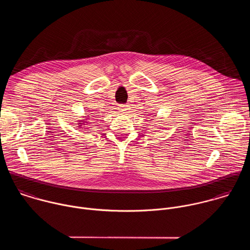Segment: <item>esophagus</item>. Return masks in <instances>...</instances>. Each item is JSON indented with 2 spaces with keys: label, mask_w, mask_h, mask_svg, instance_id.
Masks as SVG:
<instances>
[{
  "label": "esophagus",
  "mask_w": 250,
  "mask_h": 250,
  "mask_svg": "<svg viewBox=\"0 0 250 250\" xmlns=\"http://www.w3.org/2000/svg\"><path fill=\"white\" fill-rule=\"evenodd\" d=\"M118 109H119V111H121V113H128L129 112V109H130V107L128 105H119L118 106Z\"/></svg>",
  "instance_id": "1"
}]
</instances>
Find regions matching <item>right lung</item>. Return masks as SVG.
<instances>
[{
    "label": "right lung",
    "mask_w": 250,
    "mask_h": 250,
    "mask_svg": "<svg viewBox=\"0 0 250 250\" xmlns=\"http://www.w3.org/2000/svg\"><path fill=\"white\" fill-rule=\"evenodd\" d=\"M84 120H85V119H84ZM84 120H82V121H79V122H82V123H84V122H83V121H84ZM85 123H86V122H85ZM81 126H82V124H81V123H79V126H78V127H81Z\"/></svg>",
    "instance_id": "obj_1"
}]
</instances>
